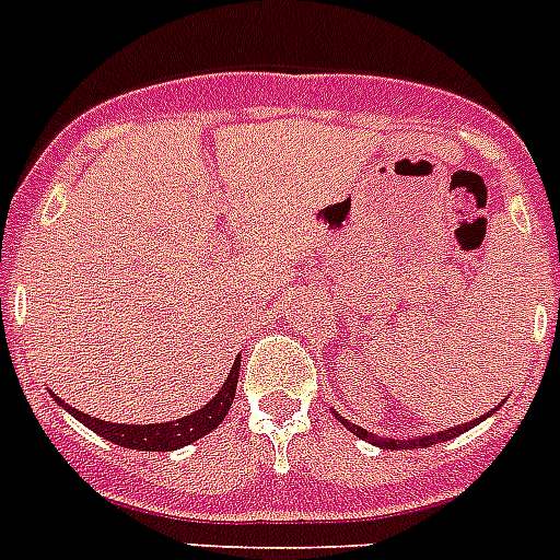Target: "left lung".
Segmentation results:
<instances>
[{
    "label": "left lung",
    "instance_id": "obj_1",
    "mask_svg": "<svg viewBox=\"0 0 560 560\" xmlns=\"http://www.w3.org/2000/svg\"><path fill=\"white\" fill-rule=\"evenodd\" d=\"M332 415H336V411H332ZM336 420L341 422L343 428H349V431H352L358 439H363V442L376 444V447H382V450H420V447H431V444H439V442H447V439H455L457 433L468 431V428H474V425H477V422H482V417H477V420H474V422H466V425H457V428H450V431L433 433V436L411 439V442H400V439H382V436H374V433H369V431H365V428L354 425V422H347L341 415H336Z\"/></svg>",
    "mask_w": 560,
    "mask_h": 560
}]
</instances>
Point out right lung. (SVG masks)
<instances>
[{
	"label": "right lung",
	"instance_id": "1",
	"mask_svg": "<svg viewBox=\"0 0 560 560\" xmlns=\"http://www.w3.org/2000/svg\"><path fill=\"white\" fill-rule=\"evenodd\" d=\"M238 371L241 360H235L233 371H230L228 382H224L222 389L208 400L202 409H197L195 415H186L175 422H156V425H118V422H105L97 420V417H89L83 411H78L75 406H67L65 400L56 398V404L65 406L75 420H81L83 425L92 428L94 433L107 439V442L118 444V447L127 450H149V453H171V450L186 447V444L197 442L200 436L211 433L219 422L228 417L230 406H233L235 387H238Z\"/></svg>",
	"mask_w": 560,
	"mask_h": 560
}]
</instances>
